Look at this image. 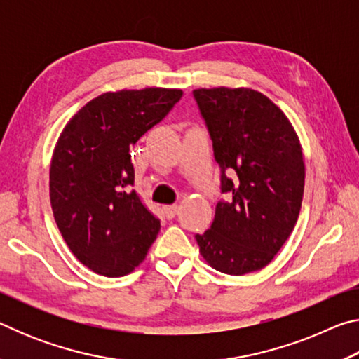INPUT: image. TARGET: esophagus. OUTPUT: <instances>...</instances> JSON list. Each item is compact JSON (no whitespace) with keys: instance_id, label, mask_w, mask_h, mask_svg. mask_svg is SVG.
<instances>
[{"instance_id":"34e87169","label":"esophagus","mask_w":359,"mask_h":359,"mask_svg":"<svg viewBox=\"0 0 359 359\" xmlns=\"http://www.w3.org/2000/svg\"><path fill=\"white\" fill-rule=\"evenodd\" d=\"M177 204H169V205H165L163 208V212H165V217L168 218V220H171V218L175 217V214H177Z\"/></svg>"}]
</instances>
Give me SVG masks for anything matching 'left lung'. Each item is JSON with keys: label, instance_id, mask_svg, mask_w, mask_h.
I'll return each instance as SVG.
<instances>
[{"label": "left lung", "instance_id": "obj_1", "mask_svg": "<svg viewBox=\"0 0 359 359\" xmlns=\"http://www.w3.org/2000/svg\"><path fill=\"white\" fill-rule=\"evenodd\" d=\"M220 168V199L210 228L196 234L217 271L263 269L293 231L304 193L302 151L285 114L250 88L193 90Z\"/></svg>", "mask_w": 359, "mask_h": 359}]
</instances>
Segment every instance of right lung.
<instances>
[{
	"label": "right lung",
	"instance_id": "right-lung-1",
	"mask_svg": "<svg viewBox=\"0 0 359 359\" xmlns=\"http://www.w3.org/2000/svg\"><path fill=\"white\" fill-rule=\"evenodd\" d=\"M182 90L104 93L60 136L50 165V204L69 250L96 274L121 277L144 261L160 231L135 190L130 149L172 111Z\"/></svg>",
	"mask_w": 359,
	"mask_h": 359
}]
</instances>
